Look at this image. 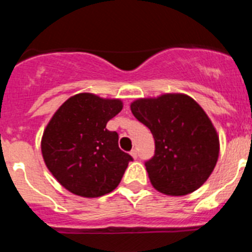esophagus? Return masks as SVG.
<instances>
[{"label": "esophagus", "mask_w": 252, "mask_h": 252, "mask_svg": "<svg viewBox=\"0 0 252 252\" xmlns=\"http://www.w3.org/2000/svg\"><path fill=\"white\" fill-rule=\"evenodd\" d=\"M130 154H131V157H132L133 159H136V158H137V151H136V149H133V150H131Z\"/></svg>", "instance_id": "1"}]
</instances>
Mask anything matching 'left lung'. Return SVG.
Listing matches in <instances>:
<instances>
[{"label": "left lung", "instance_id": "8db88e82", "mask_svg": "<svg viewBox=\"0 0 252 252\" xmlns=\"http://www.w3.org/2000/svg\"><path fill=\"white\" fill-rule=\"evenodd\" d=\"M130 108L155 140V155L145 162L154 188L177 197L203 186L220 155V137L203 108L184 93L137 98Z\"/></svg>", "mask_w": 252, "mask_h": 252}]
</instances>
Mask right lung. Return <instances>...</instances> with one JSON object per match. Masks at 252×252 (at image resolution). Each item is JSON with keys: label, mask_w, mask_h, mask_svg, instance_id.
<instances>
[{"label": "right lung", "mask_w": 252, "mask_h": 252, "mask_svg": "<svg viewBox=\"0 0 252 252\" xmlns=\"http://www.w3.org/2000/svg\"><path fill=\"white\" fill-rule=\"evenodd\" d=\"M120 98L83 92L55 111L41 137V154L53 177L83 198L108 194L121 182L132 158L119 148V135L106 128L122 110Z\"/></svg>", "instance_id": "right-lung-1"}]
</instances>
